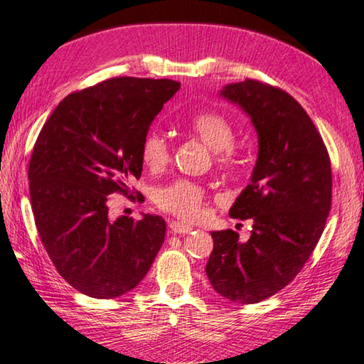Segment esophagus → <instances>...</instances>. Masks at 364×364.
<instances>
[{"mask_svg": "<svg viewBox=\"0 0 364 364\" xmlns=\"http://www.w3.org/2000/svg\"><path fill=\"white\" fill-rule=\"evenodd\" d=\"M168 228H170L171 232H176V234H186V232L193 230V226H189L186 223H181V221H178V220L170 221Z\"/></svg>", "mask_w": 364, "mask_h": 364, "instance_id": "1", "label": "esophagus"}]
</instances>
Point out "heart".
Wrapping results in <instances>:
<instances>
[{
  "label": "heart",
  "instance_id": "1",
  "mask_svg": "<svg viewBox=\"0 0 364 364\" xmlns=\"http://www.w3.org/2000/svg\"><path fill=\"white\" fill-rule=\"evenodd\" d=\"M191 130L200 138L208 149L217 152L220 167H234L237 152L230 146L234 138L231 122L220 112H200L189 122ZM141 157L149 168H162L170 160V146L164 133L151 132L143 141ZM156 204L184 220H197L204 212V189L188 180H178L168 186L157 189Z\"/></svg>",
  "mask_w": 364,
  "mask_h": 364
}]
</instances>
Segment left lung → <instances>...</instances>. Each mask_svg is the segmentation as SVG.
<instances>
[{
    "mask_svg": "<svg viewBox=\"0 0 364 364\" xmlns=\"http://www.w3.org/2000/svg\"><path fill=\"white\" fill-rule=\"evenodd\" d=\"M220 96L257 132L250 181L230 208L254 225L247 241L232 230L213 231L205 273L221 297L258 304L286 287L315 250L331 210V162L316 127L286 91L245 80Z\"/></svg>",
    "mask_w": 364,
    "mask_h": 364,
    "instance_id": "8db88e82",
    "label": "left lung"
}]
</instances>
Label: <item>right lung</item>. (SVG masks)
<instances>
[{"label": "right lung", "instance_id": "1", "mask_svg": "<svg viewBox=\"0 0 364 364\" xmlns=\"http://www.w3.org/2000/svg\"><path fill=\"white\" fill-rule=\"evenodd\" d=\"M178 90L167 78H110L64 97L41 128L28 167L35 225L59 274L78 292H130L162 247V217L112 220L107 199L127 196L141 176L143 141Z\"/></svg>", "mask_w": 364, "mask_h": 364}]
</instances>
